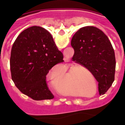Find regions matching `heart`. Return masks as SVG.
Here are the masks:
<instances>
[{
  "label": "heart",
  "instance_id": "1",
  "mask_svg": "<svg viewBox=\"0 0 125 125\" xmlns=\"http://www.w3.org/2000/svg\"><path fill=\"white\" fill-rule=\"evenodd\" d=\"M67 69L68 73L66 74L59 78L56 81V88L60 93L64 95L74 96L76 94L77 96L87 97L86 94L83 93H91L94 87L95 92L96 91L97 84L95 78L87 68L82 66H77L71 64L67 66ZM71 82L73 86L79 92L76 91L74 93L71 90Z\"/></svg>",
  "mask_w": 125,
  "mask_h": 125
}]
</instances>
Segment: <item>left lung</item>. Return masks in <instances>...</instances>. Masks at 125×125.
I'll return each instance as SVG.
<instances>
[{"instance_id": "left-lung-1", "label": "left lung", "mask_w": 125, "mask_h": 125, "mask_svg": "<svg viewBox=\"0 0 125 125\" xmlns=\"http://www.w3.org/2000/svg\"><path fill=\"white\" fill-rule=\"evenodd\" d=\"M71 46L74 50L73 61L90 71L98 82L99 94H104L115 74V55L109 39L99 29L86 26L75 33Z\"/></svg>"}]
</instances>
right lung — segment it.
Here are the masks:
<instances>
[{"label": "right lung", "instance_id": "1", "mask_svg": "<svg viewBox=\"0 0 125 125\" xmlns=\"http://www.w3.org/2000/svg\"><path fill=\"white\" fill-rule=\"evenodd\" d=\"M64 62L51 34L39 26L22 32L13 44L10 67L15 86L34 100H51L53 95L46 75L53 66Z\"/></svg>", "mask_w": 125, "mask_h": 125}]
</instances>
